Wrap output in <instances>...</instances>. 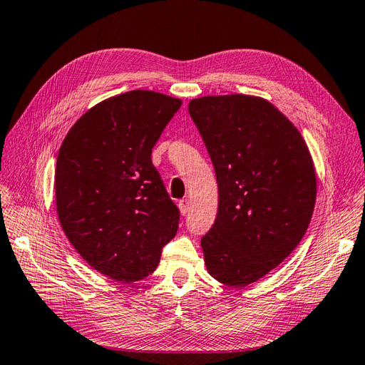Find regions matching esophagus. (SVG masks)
I'll return each instance as SVG.
<instances>
[{"label":"esophagus","instance_id":"1","mask_svg":"<svg viewBox=\"0 0 365 365\" xmlns=\"http://www.w3.org/2000/svg\"><path fill=\"white\" fill-rule=\"evenodd\" d=\"M179 208H180V213H182L183 216L188 215L190 210H191V200H190V199L180 200V202H179Z\"/></svg>","mask_w":365,"mask_h":365}]
</instances>
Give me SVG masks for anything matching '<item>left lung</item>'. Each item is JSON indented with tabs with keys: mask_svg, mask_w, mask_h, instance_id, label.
I'll return each mask as SVG.
<instances>
[{
	"mask_svg": "<svg viewBox=\"0 0 365 365\" xmlns=\"http://www.w3.org/2000/svg\"><path fill=\"white\" fill-rule=\"evenodd\" d=\"M188 112L213 162L216 221L200 245L210 275L244 287L283 262L307 233L317 182L300 132L269 101L203 96Z\"/></svg>",
	"mask_w": 365,
	"mask_h": 365,
	"instance_id": "left-lung-1",
	"label": "left lung"
}]
</instances>
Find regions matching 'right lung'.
<instances>
[{
    "mask_svg": "<svg viewBox=\"0 0 365 365\" xmlns=\"http://www.w3.org/2000/svg\"><path fill=\"white\" fill-rule=\"evenodd\" d=\"M182 101L132 90L91 107L66 133L56 163V205L68 241L120 283L157 269L179 228L150 154Z\"/></svg>",
    "mask_w": 365,
    "mask_h": 365,
    "instance_id": "1",
    "label": "right lung"
}]
</instances>
